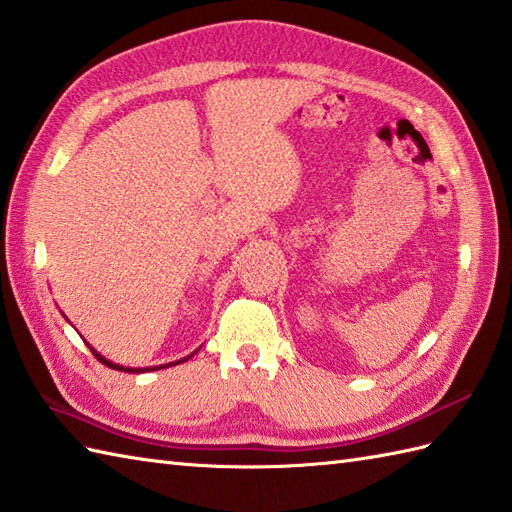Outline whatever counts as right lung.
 I'll return each instance as SVG.
<instances>
[{"label": "right lung", "instance_id": "right-lung-1", "mask_svg": "<svg viewBox=\"0 0 512 512\" xmlns=\"http://www.w3.org/2000/svg\"><path fill=\"white\" fill-rule=\"evenodd\" d=\"M88 349L92 351V356H95L101 364H106V367H110V369H117V371H125V373H141V371H148V369H130V367H119V364H114V362H110V360H106V358H103L101 356V353H97L95 349H92L90 347V344H88ZM192 356H194V353H192ZM192 356H187V358H183V360H179V362H185V360H190ZM179 362H170V364H179ZM170 364H163V367H159V369H165V367H170ZM154 369V367H152Z\"/></svg>", "mask_w": 512, "mask_h": 512}]
</instances>
